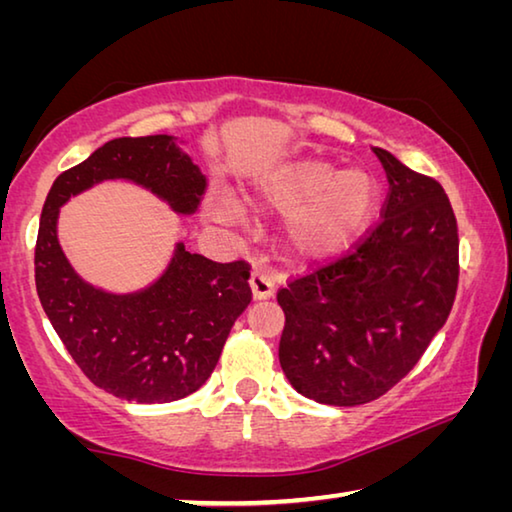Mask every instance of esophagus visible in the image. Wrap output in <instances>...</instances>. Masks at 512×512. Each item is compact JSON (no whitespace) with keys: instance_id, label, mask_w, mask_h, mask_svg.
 I'll return each mask as SVG.
<instances>
[{"instance_id":"esophagus-1","label":"esophagus","mask_w":512,"mask_h":512,"mask_svg":"<svg viewBox=\"0 0 512 512\" xmlns=\"http://www.w3.org/2000/svg\"><path fill=\"white\" fill-rule=\"evenodd\" d=\"M250 291H253L255 300H266V298L273 296L275 282L266 273L253 271V275H250Z\"/></svg>"}]
</instances>
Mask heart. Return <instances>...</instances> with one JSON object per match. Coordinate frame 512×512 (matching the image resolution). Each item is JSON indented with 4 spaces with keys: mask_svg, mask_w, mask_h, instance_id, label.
Listing matches in <instances>:
<instances>
[{
    "mask_svg": "<svg viewBox=\"0 0 512 512\" xmlns=\"http://www.w3.org/2000/svg\"><path fill=\"white\" fill-rule=\"evenodd\" d=\"M257 212L289 214L284 248L305 264H320L343 255L368 228L377 205V185L361 169L341 171L327 158L293 160L248 194ZM219 216H237L235 205L223 203Z\"/></svg>",
    "mask_w": 512,
    "mask_h": 512,
    "instance_id": "1",
    "label": "heart"
}]
</instances>
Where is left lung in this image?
Segmentation results:
<instances>
[{
	"instance_id": "1",
	"label": "left lung",
	"mask_w": 512,
	"mask_h": 512,
	"mask_svg": "<svg viewBox=\"0 0 512 512\" xmlns=\"http://www.w3.org/2000/svg\"><path fill=\"white\" fill-rule=\"evenodd\" d=\"M388 178L379 225L354 253L289 282L280 366L300 395L332 406L377 400L452 311L458 228L445 189L375 149Z\"/></svg>"
}]
</instances>
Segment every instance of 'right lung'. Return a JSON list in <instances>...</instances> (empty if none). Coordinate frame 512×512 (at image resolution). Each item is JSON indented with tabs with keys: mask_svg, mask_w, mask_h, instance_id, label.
<instances>
[{
	"mask_svg": "<svg viewBox=\"0 0 512 512\" xmlns=\"http://www.w3.org/2000/svg\"><path fill=\"white\" fill-rule=\"evenodd\" d=\"M103 180H128L173 212L198 210L207 180L178 137H119L51 185L40 216L36 289L60 341L92 384L128 402L164 404L201 388L219 363L235 320L253 300L246 262L219 264L173 246L158 280L131 293L94 287L58 241L69 198Z\"/></svg>",
	"mask_w": 512,
	"mask_h": 512,
	"instance_id": "1",
	"label": "right lung"
}]
</instances>
